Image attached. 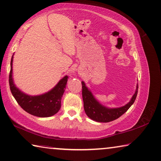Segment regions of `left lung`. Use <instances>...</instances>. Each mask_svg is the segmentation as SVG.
<instances>
[{"mask_svg":"<svg viewBox=\"0 0 161 161\" xmlns=\"http://www.w3.org/2000/svg\"><path fill=\"white\" fill-rule=\"evenodd\" d=\"M82 96L83 100L84 110L86 115L93 121L98 122H109L117 119L124 114L130 107L134 103L137 95L138 84L136 86V90L127 104L117 108L107 107L98 101L91 92L90 89L86 86V83L82 81Z\"/></svg>","mask_w":161,"mask_h":161,"instance_id":"obj_1","label":"left lung"}]
</instances>
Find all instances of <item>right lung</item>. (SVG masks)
<instances>
[{"mask_svg":"<svg viewBox=\"0 0 161 161\" xmlns=\"http://www.w3.org/2000/svg\"><path fill=\"white\" fill-rule=\"evenodd\" d=\"M14 55L11 60L9 85L12 95L17 103L24 111L36 117H49L55 115L60 109L61 99L66 88L68 75H65L60 79L55 86L47 92L36 96L26 94L14 83L13 78Z\"/></svg>","mask_w":161,"mask_h":161,"instance_id":"1","label":"right lung"}]
</instances>
